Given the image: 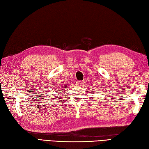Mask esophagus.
<instances>
[{"instance_id":"obj_1","label":"esophagus","mask_w":149,"mask_h":149,"mask_svg":"<svg viewBox=\"0 0 149 149\" xmlns=\"http://www.w3.org/2000/svg\"><path fill=\"white\" fill-rule=\"evenodd\" d=\"M83 84H84V82L81 81H78V82H77V85L78 86H81L83 85Z\"/></svg>"}]
</instances>
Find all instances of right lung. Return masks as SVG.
I'll return each instance as SVG.
<instances>
[{"instance_id":"add662e5","label":"right lung","mask_w":149,"mask_h":149,"mask_svg":"<svg viewBox=\"0 0 149 149\" xmlns=\"http://www.w3.org/2000/svg\"><path fill=\"white\" fill-rule=\"evenodd\" d=\"M66 87V86H65V85H64V86H63V87H62V88H61V89H62V90H63V91H64V89H65V88H66V87Z\"/></svg>"}]
</instances>
